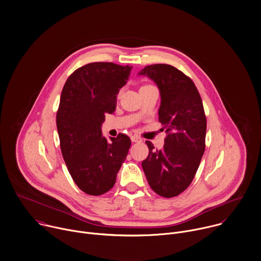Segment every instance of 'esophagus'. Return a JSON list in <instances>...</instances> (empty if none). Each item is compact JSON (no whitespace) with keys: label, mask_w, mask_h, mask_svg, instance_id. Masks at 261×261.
<instances>
[{"label":"esophagus","mask_w":261,"mask_h":261,"mask_svg":"<svg viewBox=\"0 0 261 261\" xmlns=\"http://www.w3.org/2000/svg\"><path fill=\"white\" fill-rule=\"evenodd\" d=\"M130 140H132V142H134V143H138V142H141V141H142V139H140V138L137 137V136H132V137H130Z\"/></svg>","instance_id":"34e87169"}]
</instances>
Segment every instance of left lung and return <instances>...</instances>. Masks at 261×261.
<instances>
[{
  "label": "left lung",
  "instance_id": "1",
  "mask_svg": "<svg viewBox=\"0 0 261 261\" xmlns=\"http://www.w3.org/2000/svg\"><path fill=\"white\" fill-rule=\"evenodd\" d=\"M139 75L148 76L158 87V118L167 133L161 150L146 142L149 155L142 167L155 193L175 197L190 186L204 154L206 117L202 100L192 80L171 65H149Z\"/></svg>",
  "mask_w": 261,
  "mask_h": 261
}]
</instances>
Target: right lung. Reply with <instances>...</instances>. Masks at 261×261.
Returning a JSON list of instances; mask_svg holds the SVG:
<instances>
[{
    "label": "right lung",
    "mask_w": 261,
    "mask_h": 261,
    "mask_svg": "<svg viewBox=\"0 0 261 261\" xmlns=\"http://www.w3.org/2000/svg\"><path fill=\"white\" fill-rule=\"evenodd\" d=\"M132 66L111 62L89 63L66 81L56 123L63 159L77 187L99 196L115 185L116 175L130 147L127 136H102L105 113L116 108L119 90L126 84Z\"/></svg>",
    "instance_id": "add662e5"
}]
</instances>
